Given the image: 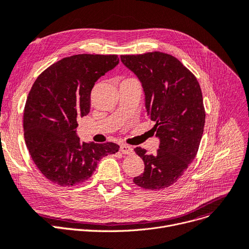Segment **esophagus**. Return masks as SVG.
Returning <instances> with one entry per match:
<instances>
[{
    "label": "esophagus",
    "instance_id": "esophagus-1",
    "mask_svg": "<svg viewBox=\"0 0 249 249\" xmlns=\"http://www.w3.org/2000/svg\"><path fill=\"white\" fill-rule=\"evenodd\" d=\"M120 149H121L122 153H124V154H133V152H134L133 148L131 146L126 145V144H122Z\"/></svg>",
    "mask_w": 249,
    "mask_h": 249
}]
</instances>
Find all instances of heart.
Wrapping results in <instances>:
<instances>
[{"label": "heart", "instance_id": "heart-1", "mask_svg": "<svg viewBox=\"0 0 249 249\" xmlns=\"http://www.w3.org/2000/svg\"><path fill=\"white\" fill-rule=\"evenodd\" d=\"M127 80H133V78H127ZM126 81V80H125Z\"/></svg>", "mask_w": 249, "mask_h": 249}]
</instances>
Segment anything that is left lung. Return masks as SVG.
I'll return each instance as SVG.
<instances>
[{"mask_svg": "<svg viewBox=\"0 0 249 249\" xmlns=\"http://www.w3.org/2000/svg\"><path fill=\"white\" fill-rule=\"evenodd\" d=\"M145 95V108L160 148L147 154L134 149L144 161V172L133 178L138 187L161 190L174 185L197 155L205 126V108L196 76L175 56L160 51L121 55Z\"/></svg>", "mask_w": 249, "mask_h": 249, "instance_id": "8db88e82", "label": "left lung"}]
</instances>
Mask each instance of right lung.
Segmentation results:
<instances>
[{
	"instance_id": "obj_1",
	"label": "right lung",
	"mask_w": 249,
	"mask_h": 249,
	"mask_svg": "<svg viewBox=\"0 0 249 249\" xmlns=\"http://www.w3.org/2000/svg\"><path fill=\"white\" fill-rule=\"evenodd\" d=\"M119 63L116 54H77L62 58L39 74L26 100V146L37 168L53 185L72 187L88 180L104 156L119 145L84 142L77 121L90 108L95 83Z\"/></svg>"
}]
</instances>
